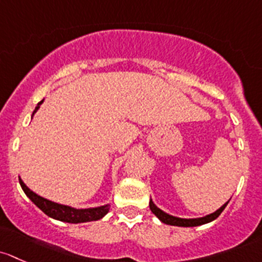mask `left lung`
<instances>
[{
	"instance_id": "obj_1",
	"label": "left lung",
	"mask_w": 262,
	"mask_h": 262,
	"mask_svg": "<svg viewBox=\"0 0 262 262\" xmlns=\"http://www.w3.org/2000/svg\"><path fill=\"white\" fill-rule=\"evenodd\" d=\"M228 202H230V201L226 202V203L223 204L221 208H218L215 212L211 213V214L204 215V217H199V218H179V217H175V215L169 214V213L164 212L163 209H160L159 207H156L155 203L152 202V199H150L149 206H150L151 212H152L154 214H155L156 217H158L159 220L161 221V222L165 223V225L178 226V227H195V226L206 225V223H209V222H212V221H214L215 218H217L218 215H220L221 213L223 212V209L227 207Z\"/></svg>"
}]
</instances>
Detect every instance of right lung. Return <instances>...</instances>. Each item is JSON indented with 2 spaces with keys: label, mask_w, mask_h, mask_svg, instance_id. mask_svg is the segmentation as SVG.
Segmentation results:
<instances>
[{
  "label": "right lung",
  "mask_w": 262,
  "mask_h": 262,
  "mask_svg": "<svg viewBox=\"0 0 262 262\" xmlns=\"http://www.w3.org/2000/svg\"><path fill=\"white\" fill-rule=\"evenodd\" d=\"M44 102L40 101L37 103V106L35 107L32 116L36 113L37 110L40 108L41 103ZM18 182H20L21 188L25 191L26 195L30 198V201L37 208L41 209L49 217L54 218V220L61 221V222H68V223H84V222H91V221H98L101 218H103L110 211V203L104 204V206L99 207H92V208H73L71 206H64V204L55 203V202H51L49 199H45L42 196L37 195L36 193H34L31 189H29L26 187L25 183L23 182L21 178H18Z\"/></svg>",
  "instance_id": "right-lung-1"
}]
</instances>
